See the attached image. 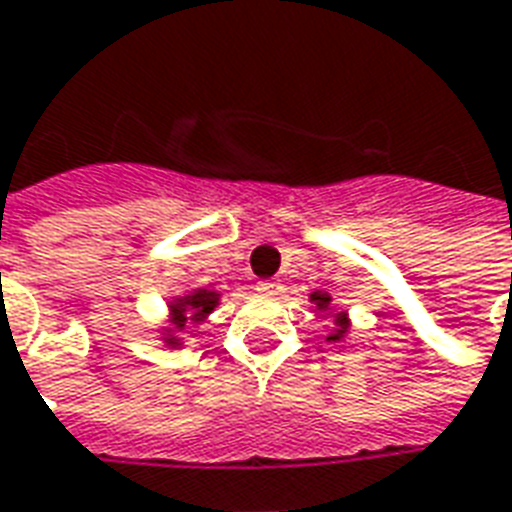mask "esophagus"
I'll return each instance as SVG.
<instances>
[{
  "label": "esophagus",
  "instance_id": "34e87169",
  "mask_svg": "<svg viewBox=\"0 0 512 512\" xmlns=\"http://www.w3.org/2000/svg\"><path fill=\"white\" fill-rule=\"evenodd\" d=\"M257 289H260V292H265V295H276V292L281 289V284L279 281H260V284H257Z\"/></svg>",
  "mask_w": 512,
  "mask_h": 512
}]
</instances>
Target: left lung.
<instances>
[{
  "mask_svg": "<svg viewBox=\"0 0 512 512\" xmlns=\"http://www.w3.org/2000/svg\"><path fill=\"white\" fill-rule=\"evenodd\" d=\"M311 300L316 303V308H319V311H329V303H332V297H329L327 292H313ZM335 324H337V329L327 337V342H337L345 337V332H348V316H337Z\"/></svg>",
  "mask_w": 512,
  "mask_h": 512,
  "instance_id": "left-lung-1",
  "label": "left lung"
}]
</instances>
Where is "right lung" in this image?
Segmentation results:
<instances>
[{"mask_svg":"<svg viewBox=\"0 0 512 512\" xmlns=\"http://www.w3.org/2000/svg\"><path fill=\"white\" fill-rule=\"evenodd\" d=\"M215 305H217V292H209V289H196V292L180 297V300H175V303L170 305L172 324H175V329H185V321H196V324H199V321H204L209 313L215 311ZM164 342H170L172 348H175V345H180V340L172 335V329Z\"/></svg>","mask_w":512,"mask_h":512,"instance_id":"right-lung-1","label":"right lung"}]
</instances>
